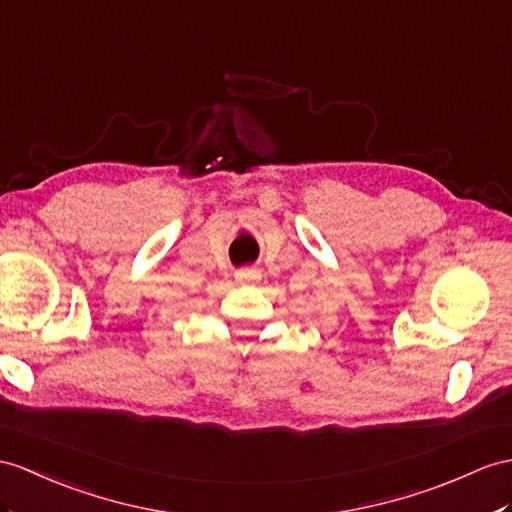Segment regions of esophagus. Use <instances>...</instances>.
Segmentation results:
<instances>
[{
    "mask_svg": "<svg viewBox=\"0 0 512 512\" xmlns=\"http://www.w3.org/2000/svg\"><path fill=\"white\" fill-rule=\"evenodd\" d=\"M260 278V271L258 269H241L236 271V282L247 284V282H254Z\"/></svg>",
    "mask_w": 512,
    "mask_h": 512,
    "instance_id": "esophagus-1",
    "label": "esophagus"
}]
</instances>
